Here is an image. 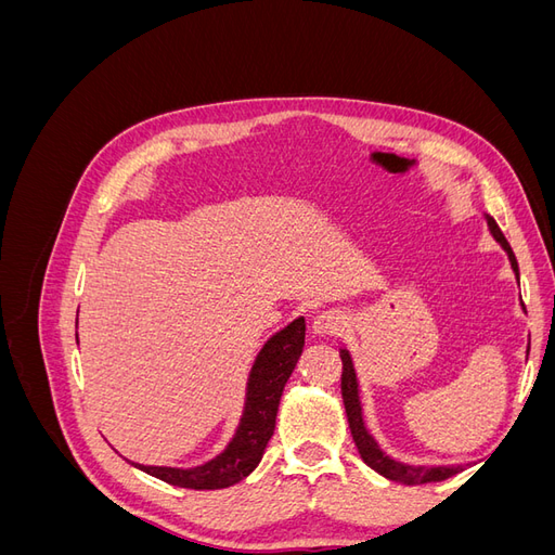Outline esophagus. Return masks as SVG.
I'll list each match as a JSON object with an SVG mask.
<instances>
[{
	"label": "esophagus",
	"mask_w": 555,
	"mask_h": 555,
	"mask_svg": "<svg viewBox=\"0 0 555 555\" xmlns=\"http://www.w3.org/2000/svg\"><path fill=\"white\" fill-rule=\"evenodd\" d=\"M312 328L324 335H338L345 328V317L338 310H322L314 314Z\"/></svg>",
	"instance_id": "1"
}]
</instances>
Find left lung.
<instances>
[{
	"mask_svg": "<svg viewBox=\"0 0 555 555\" xmlns=\"http://www.w3.org/2000/svg\"><path fill=\"white\" fill-rule=\"evenodd\" d=\"M489 227H491V233L495 236V241L507 249L512 268H514V273L518 278V263H516L514 251H512V247H509V243L505 238V233L500 231V227L495 224L493 217H489ZM340 359H343L340 389H343V402H345L347 422H349L351 438H354V444H357V449H359L365 465H371L375 473H379L386 479L408 483V486L428 483V481H442V479H449V477H453V475L459 473L461 467H414V465H405V463H398V461H391L389 456H384L382 449L377 447V442L371 438V435H367V430L363 426L357 373H354V365H351V359L347 354V349L340 351Z\"/></svg>",
	"mask_w": 555,
	"mask_h": 555,
	"instance_id": "1",
	"label": "left lung"
}]
</instances>
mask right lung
Here are the masks:
<instances>
[{"label":"right lung","mask_w":555,"mask_h":555,"mask_svg":"<svg viewBox=\"0 0 555 555\" xmlns=\"http://www.w3.org/2000/svg\"><path fill=\"white\" fill-rule=\"evenodd\" d=\"M306 345V319L298 317L294 322L275 333L271 340L263 345L259 357L251 365L247 400L241 426L233 435L229 447L215 456L212 461L196 465L190 469L180 467H155V465H137L143 473L153 475L180 489L212 491L227 489V486L238 483L255 469L263 456V449L271 440L275 430V416L284 384H287L296 361Z\"/></svg>","instance_id":"obj_1"}]
</instances>
